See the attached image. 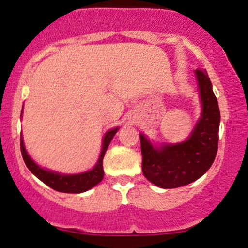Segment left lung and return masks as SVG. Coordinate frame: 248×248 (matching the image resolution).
<instances>
[{"mask_svg":"<svg viewBox=\"0 0 248 248\" xmlns=\"http://www.w3.org/2000/svg\"><path fill=\"white\" fill-rule=\"evenodd\" d=\"M203 113L189 139L179 144L154 148L140 135L142 171L144 177L163 189H175L192 183L205 173L218 152L219 112L218 101L205 71L196 70Z\"/></svg>","mask_w":248,"mask_h":248,"instance_id":"left-lung-1","label":"left lung"}]
</instances>
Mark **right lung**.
I'll return each instance as SVG.
<instances>
[{
  "label": "right lung",
  "instance_id": "obj_1",
  "mask_svg": "<svg viewBox=\"0 0 248 248\" xmlns=\"http://www.w3.org/2000/svg\"><path fill=\"white\" fill-rule=\"evenodd\" d=\"M119 128L110 129L109 132L106 133L104 138V143H102V150L99 157L98 163L90 171L79 173V175H61V173L47 171V170L42 169L30 158L28 153L25 152V148L23 144V139L21 136V152L23 160L27 164L28 169L30 170L37 178L41 179L43 183L46 184L47 186L52 187L53 190L59 192H66V193H80L87 191L91 187L95 186L96 184L100 183L104 178V168H102V160H104L105 153H106L108 146H109L110 141H112L113 136L118 132Z\"/></svg>",
  "mask_w": 248,
  "mask_h": 248
}]
</instances>
